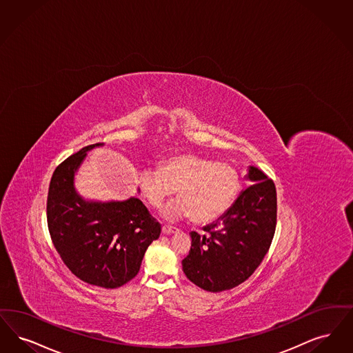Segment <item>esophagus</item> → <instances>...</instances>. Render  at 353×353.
Masks as SVG:
<instances>
[{"label": "esophagus", "instance_id": "34e87169", "mask_svg": "<svg viewBox=\"0 0 353 353\" xmlns=\"http://www.w3.org/2000/svg\"><path fill=\"white\" fill-rule=\"evenodd\" d=\"M175 230H176V227H172V225H163L162 227V232L166 233V234H170V233H172Z\"/></svg>", "mask_w": 353, "mask_h": 353}]
</instances>
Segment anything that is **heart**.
<instances>
[{"label": "heart", "mask_w": 353, "mask_h": 353, "mask_svg": "<svg viewBox=\"0 0 353 353\" xmlns=\"http://www.w3.org/2000/svg\"><path fill=\"white\" fill-rule=\"evenodd\" d=\"M138 185L142 198L154 208H161L178 190L181 198L165 208L166 217L192 215L198 223H210L224 215L234 203L240 176L227 162L183 154L169 158L159 169L142 170Z\"/></svg>", "instance_id": "1"}]
</instances>
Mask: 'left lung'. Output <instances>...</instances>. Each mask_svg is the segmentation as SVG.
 Instances as JSON below:
<instances>
[{"label": "left lung", "mask_w": 353, "mask_h": 353, "mask_svg": "<svg viewBox=\"0 0 353 353\" xmlns=\"http://www.w3.org/2000/svg\"><path fill=\"white\" fill-rule=\"evenodd\" d=\"M245 188L204 233L191 232V248L182 261L185 276L207 292L230 290L252 276L272 245L276 225L274 182L257 168Z\"/></svg>", "instance_id": "left-lung-1"}]
</instances>
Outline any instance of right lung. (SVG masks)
<instances>
[{
  "instance_id": "1",
  "label": "right lung",
  "mask_w": 353,
  "mask_h": 353,
  "mask_svg": "<svg viewBox=\"0 0 353 353\" xmlns=\"http://www.w3.org/2000/svg\"><path fill=\"white\" fill-rule=\"evenodd\" d=\"M88 145L55 169L47 195V225L64 265L81 281L117 289L137 276L148 246L159 237L161 224L145 204L88 203L74 188V174Z\"/></svg>"
}]
</instances>
